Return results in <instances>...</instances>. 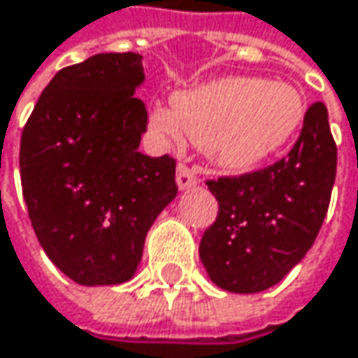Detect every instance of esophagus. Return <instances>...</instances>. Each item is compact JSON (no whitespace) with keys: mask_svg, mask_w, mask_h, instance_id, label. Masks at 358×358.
Masks as SVG:
<instances>
[{"mask_svg":"<svg viewBox=\"0 0 358 358\" xmlns=\"http://www.w3.org/2000/svg\"><path fill=\"white\" fill-rule=\"evenodd\" d=\"M176 182H178L180 190H188V188H192V186L199 184V178L194 176V172L188 166L180 164L178 170H176Z\"/></svg>","mask_w":358,"mask_h":358,"instance_id":"esophagus-1","label":"esophagus"}]
</instances>
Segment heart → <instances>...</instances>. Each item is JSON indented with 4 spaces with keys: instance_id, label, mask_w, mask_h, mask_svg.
I'll return each instance as SVG.
<instances>
[{
    "instance_id": "heart-1",
    "label": "heart",
    "mask_w": 358,
    "mask_h": 358,
    "mask_svg": "<svg viewBox=\"0 0 358 358\" xmlns=\"http://www.w3.org/2000/svg\"><path fill=\"white\" fill-rule=\"evenodd\" d=\"M304 119V96L294 85L224 76L176 93L172 109L154 107L150 125L174 143L186 131L221 170L245 174L287 150Z\"/></svg>"
}]
</instances>
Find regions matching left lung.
<instances>
[{"label":"left lung","instance_id":"left-lung-1","mask_svg":"<svg viewBox=\"0 0 358 358\" xmlns=\"http://www.w3.org/2000/svg\"><path fill=\"white\" fill-rule=\"evenodd\" d=\"M336 176V143L324 103L306 111L289 154L263 170L208 180L219 215L200 241V262L215 284L257 294L282 282L316 241Z\"/></svg>","mask_w":358,"mask_h":358}]
</instances>
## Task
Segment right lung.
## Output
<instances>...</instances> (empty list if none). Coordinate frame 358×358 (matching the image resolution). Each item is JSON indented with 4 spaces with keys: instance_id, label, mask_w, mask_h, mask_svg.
Segmentation results:
<instances>
[{
    "instance_id": "obj_1",
    "label": "right lung",
    "mask_w": 358,
    "mask_h": 358,
    "mask_svg": "<svg viewBox=\"0 0 358 358\" xmlns=\"http://www.w3.org/2000/svg\"><path fill=\"white\" fill-rule=\"evenodd\" d=\"M136 52L95 54L54 74L20 143L22 190L50 262L80 285L134 278L158 215L176 199V162L141 154L148 111Z\"/></svg>"
}]
</instances>
